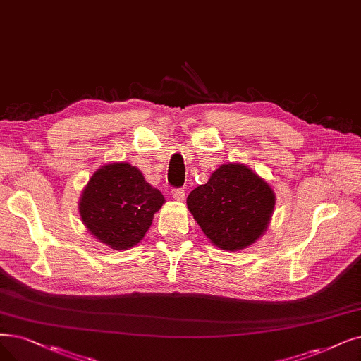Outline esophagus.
I'll list each match as a JSON object with an SVG mask.
<instances>
[{"mask_svg":"<svg viewBox=\"0 0 361 361\" xmlns=\"http://www.w3.org/2000/svg\"><path fill=\"white\" fill-rule=\"evenodd\" d=\"M171 197L175 198L176 201H183V200H185V190H182V188L173 190V191H171Z\"/></svg>","mask_w":361,"mask_h":361,"instance_id":"esophagus-1","label":"esophagus"}]
</instances>
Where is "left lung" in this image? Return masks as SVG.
Listing matches in <instances>:
<instances>
[{
  "mask_svg": "<svg viewBox=\"0 0 361 361\" xmlns=\"http://www.w3.org/2000/svg\"><path fill=\"white\" fill-rule=\"evenodd\" d=\"M186 206L216 247L237 252L250 247L269 226L276 194L269 183L241 163L216 169L210 179L186 198Z\"/></svg>",
  "mask_w": 361,
  "mask_h": 361,
  "instance_id": "8db88e82",
  "label": "left lung"
}]
</instances>
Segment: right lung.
Here are the masks:
<instances>
[{
    "instance_id": "1",
    "label": "right lung",
    "mask_w": 361,
    "mask_h": 361,
    "mask_svg": "<svg viewBox=\"0 0 361 361\" xmlns=\"http://www.w3.org/2000/svg\"><path fill=\"white\" fill-rule=\"evenodd\" d=\"M166 203L130 163L99 167L80 197V218L89 233L114 250H127L148 233L154 214Z\"/></svg>"
}]
</instances>
